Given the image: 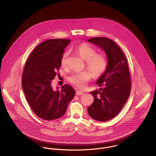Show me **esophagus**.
<instances>
[{"instance_id": "obj_1", "label": "esophagus", "mask_w": 156, "mask_h": 156, "mask_svg": "<svg viewBox=\"0 0 156 156\" xmlns=\"http://www.w3.org/2000/svg\"><path fill=\"white\" fill-rule=\"evenodd\" d=\"M76 94L77 95H82L83 94V92H82V90H77L76 92Z\"/></svg>"}]
</instances>
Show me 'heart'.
<instances>
[{
  "mask_svg": "<svg viewBox=\"0 0 156 156\" xmlns=\"http://www.w3.org/2000/svg\"><path fill=\"white\" fill-rule=\"evenodd\" d=\"M76 51L83 60L86 61L87 67L92 73L94 76L98 77L101 76L106 69L108 61L106 57L102 55L95 54V51L88 45H79ZM68 52L64 53L62 55L61 63L63 68H67L68 67ZM91 73L89 71H85L81 73H74L69 77V80L75 87L83 89L86 87L88 82L92 77Z\"/></svg>",
  "mask_w": 156,
  "mask_h": 156,
  "instance_id": "heart-1",
  "label": "heart"
}]
</instances>
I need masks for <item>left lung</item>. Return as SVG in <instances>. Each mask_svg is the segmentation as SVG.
<instances>
[{"instance_id":"left-lung-1","label":"left lung","mask_w":156,"mask_h":156,"mask_svg":"<svg viewBox=\"0 0 156 156\" xmlns=\"http://www.w3.org/2000/svg\"><path fill=\"white\" fill-rule=\"evenodd\" d=\"M87 41L102 49L108 59L106 69L96 82L104 88L89 92L94 98L88 112L95 120L106 121L119 113L130 95L131 82L127 60L119 47L108 38H91Z\"/></svg>"}]
</instances>
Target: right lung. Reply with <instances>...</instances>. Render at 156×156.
<instances>
[{
	"label": "right lung",
	"mask_w": 156,
	"mask_h": 156,
	"mask_svg": "<svg viewBox=\"0 0 156 156\" xmlns=\"http://www.w3.org/2000/svg\"><path fill=\"white\" fill-rule=\"evenodd\" d=\"M71 42L66 39H51L38 45L26 61L22 75V88L33 112L45 120L62 116L75 95L71 86L59 90L51 86V80L61 66L64 50Z\"/></svg>",
	"instance_id": "obj_1"
}]
</instances>
